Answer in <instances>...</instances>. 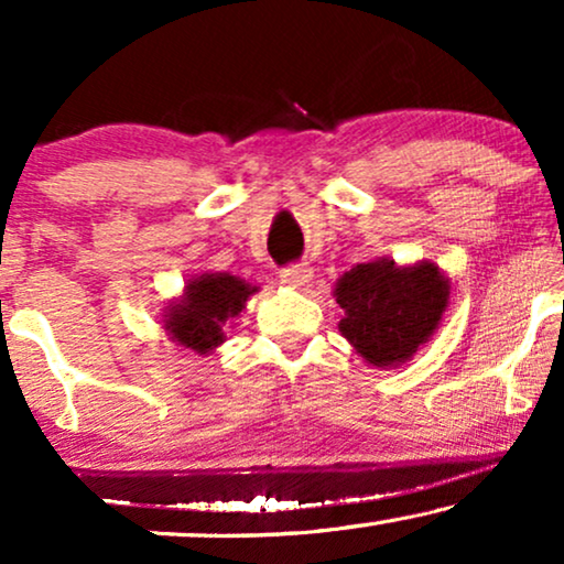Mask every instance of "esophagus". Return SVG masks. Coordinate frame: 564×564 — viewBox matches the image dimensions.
Wrapping results in <instances>:
<instances>
[{
	"label": "esophagus",
	"instance_id": "esophagus-1",
	"mask_svg": "<svg viewBox=\"0 0 564 564\" xmlns=\"http://www.w3.org/2000/svg\"><path fill=\"white\" fill-rule=\"evenodd\" d=\"M311 276L313 269L307 264H290L280 272V280L282 284H288V288H303L305 282H311Z\"/></svg>",
	"mask_w": 564,
	"mask_h": 564
}]
</instances>
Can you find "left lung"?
I'll return each instance as SVG.
<instances>
[{
    "instance_id": "left-lung-1",
    "label": "left lung",
    "mask_w": 564,
    "mask_h": 564,
    "mask_svg": "<svg viewBox=\"0 0 564 564\" xmlns=\"http://www.w3.org/2000/svg\"><path fill=\"white\" fill-rule=\"evenodd\" d=\"M344 307L338 330L372 367H398L434 336L449 303V280L434 261L398 267L390 259L357 264L336 282Z\"/></svg>"
}]
</instances>
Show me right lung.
<instances>
[{
  "label": "right lung",
  "instance_id": "add662e5",
  "mask_svg": "<svg viewBox=\"0 0 564 564\" xmlns=\"http://www.w3.org/2000/svg\"><path fill=\"white\" fill-rule=\"evenodd\" d=\"M257 288L228 272H207L187 282L184 295L166 305L164 328L172 341L210 354L226 341V326L246 307Z\"/></svg>",
  "mask_w": 564,
  "mask_h": 564
}]
</instances>
